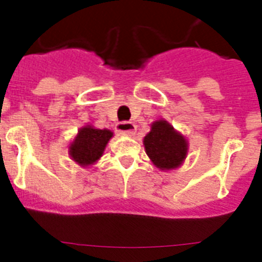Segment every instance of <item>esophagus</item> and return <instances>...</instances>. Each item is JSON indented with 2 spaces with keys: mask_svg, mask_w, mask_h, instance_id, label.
Returning <instances> with one entry per match:
<instances>
[{
  "mask_svg": "<svg viewBox=\"0 0 262 262\" xmlns=\"http://www.w3.org/2000/svg\"><path fill=\"white\" fill-rule=\"evenodd\" d=\"M115 129H117V133L119 135L133 136L136 133V126L133 122H119L117 124V127H115Z\"/></svg>",
  "mask_w": 262,
  "mask_h": 262,
  "instance_id": "obj_1",
  "label": "esophagus"
}]
</instances>
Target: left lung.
I'll list each match as a JSON object with an SVG mask.
<instances>
[{
  "mask_svg": "<svg viewBox=\"0 0 262 262\" xmlns=\"http://www.w3.org/2000/svg\"><path fill=\"white\" fill-rule=\"evenodd\" d=\"M143 143L148 157L161 170L178 168L186 159L187 140L166 120L154 122Z\"/></svg>",
  "mask_w": 262,
  "mask_h": 262,
  "instance_id": "8db88e82",
  "label": "left lung"
}]
</instances>
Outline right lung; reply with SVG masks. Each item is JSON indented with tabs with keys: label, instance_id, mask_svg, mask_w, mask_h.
I'll return each instance as SVG.
<instances>
[{
	"label": "right lung",
	"instance_id": "add662e5",
	"mask_svg": "<svg viewBox=\"0 0 262 262\" xmlns=\"http://www.w3.org/2000/svg\"><path fill=\"white\" fill-rule=\"evenodd\" d=\"M111 138L113 133L110 129L94 128L89 124L84 126L69 145V156L81 166L93 165L103 155Z\"/></svg>",
	"mask_w": 262,
	"mask_h": 262
}]
</instances>
